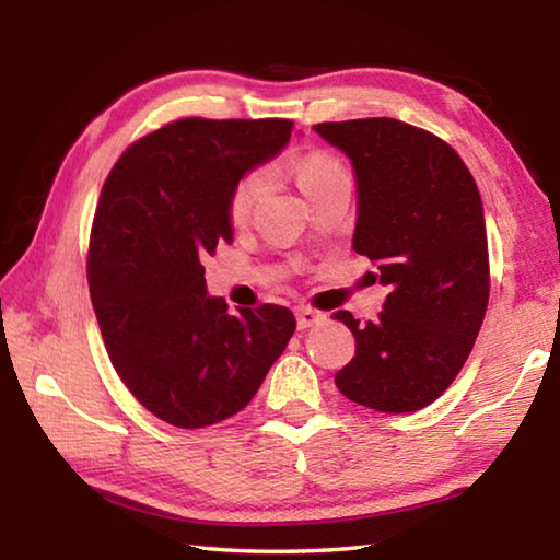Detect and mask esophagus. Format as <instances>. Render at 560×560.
I'll return each instance as SVG.
<instances>
[{
    "label": "esophagus",
    "instance_id": "esophagus-1",
    "mask_svg": "<svg viewBox=\"0 0 560 560\" xmlns=\"http://www.w3.org/2000/svg\"><path fill=\"white\" fill-rule=\"evenodd\" d=\"M324 318H326V316L318 314V311H314V308H306V306L296 308V326H299L301 330H303V328H311V326H318Z\"/></svg>",
    "mask_w": 560,
    "mask_h": 560
}]
</instances>
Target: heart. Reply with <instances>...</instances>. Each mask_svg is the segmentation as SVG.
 I'll return each mask as SVG.
<instances>
[{"label":"heart","mask_w":560,"mask_h":560,"mask_svg":"<svg viewBox=\"0 0 560 560\" xmlns=\"http://www.w3.org/2000/svg\"><path fill=\"white\" fill-rule=\"evenodd\" d=\"M340 175H346V173H343V167H340L338 160H334L330 155H324V153L303 155L296 160V163H293V177H296V185L301 187V192L306 197ZM267 183H269V175L264 173V170H252V173H246L240 183H236V187L232 189V197H230V217L234 222H242L249 217L252 207L259 202L264 189H267Z\"/></svg>","instance_id":"heart-1"}]
</instances>
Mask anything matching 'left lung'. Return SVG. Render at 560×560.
<instances>
[{"label": "left lung", "instance_id": "1", "mask_svg": "<svg viewBox=\"0 0 560 560\" xmlns=\"http://www.w3.org/2000/svg\"><path fill=\"white\" fill-rule=\"evenodd\" d=\"M355 175L353 249L390 289L377 320L353 330L355 355L336 373L348 400L415 412L447 390L469 358L489 301L485 207L462 158L432 132L395 118L314 126Z\"/></svg>", "mask_w": 560, "mask_h": 560}]
</instances>
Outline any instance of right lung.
Returning <instances> with one entry per match:
<instances>
[{
  "label": "right lung",
  "mask_w": 560,
  "mask_h": 560,
  "mask_svg": "<svg viewBox=\"0 0 560 560\" xmlns=\"http://www.w3.org/2000/svg\"><path fill=\"white\" fill-rule=\"evenodd\" d=\"M291 120L185 118L120 155L101 189L89 289L120 381L167 424L226 420L249 405L296 318L207 296L202 259L232 244L236 183L287 148Z\"/></svg>",
  "instance_id": "1"
}]
</instances>
